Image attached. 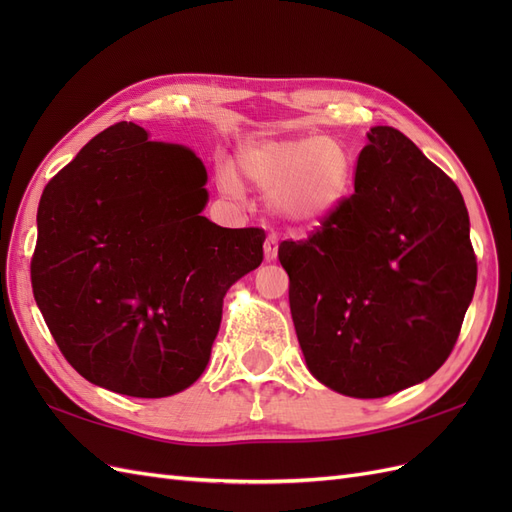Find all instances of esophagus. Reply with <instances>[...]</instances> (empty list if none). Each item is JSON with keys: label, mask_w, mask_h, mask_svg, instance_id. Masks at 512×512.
<instances>
[{"label": "esophagus", "mask_w": 512, "mask_h": 512, "mask_svg": "<svg viewBox=\"0 0 512 512\" xmlns=\"http://www.w3.org/2000/svg\"><path fill=\"white\" fill-rule=\"evenodd\" d=\"M277 247H280V243H277V237L275 235H269L267 241H265V258L271 262L277 258Z\"/></svg>", "instance_id": "1"}]
</instances>
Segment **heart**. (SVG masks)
Here are the masks:
<instances>
[{
    "instance_id": "heart-1",
    "label": "heart",
    "mask_w": 512,
    "mask_h": 512,
    "mask_svg": "<svg viewBox=\"0 0 512 512\" xmlns=\"http://www.w3.org/2000/svg\"><path fill=\"white\" fill-rule=\"evenodd\" d=\"M239 168L256 188L271 192L273 209L297 226L327 218L342 200L350 177L346 149L327 136L252 145L241 151ZM220 188L235 198L243 192L230 170L220 173Z\"/></svg>"
}]
</instances>
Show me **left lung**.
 I'll return each mask as SVG.
<instances>
[{
	"label": "left lung",
	"mask_w": 512,
	"mask_h": 512,
	"mask_svg": "<svg viewBox=\"0 0 512 512\" xmlns=\"http://www.w3.org/2000/svg\"><path fill=\"white\" fill-rule=\"evenodd\" d=\"M354 194L301 241H282L305 363L329 389L393 395L436 374L476 288L470 218L455 181L408 136L367 134Z\"/></svg>",
	"instance_id": "left-lung-1"
}]
</instances>
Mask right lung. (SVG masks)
Masks as SVG:
<instances>
[{"label":"right lung","instance_id":"obj_1","mask_svg":"<svg viewBox=\"0 0 512 512\" xmlns=\"http://www.w3.org/2000/svg\"><path fill=\"white\" fill-rule=\"evenodd\" d=\"M194 151L106 128L46 183L32 256L34 297L66 361L91 384L168 397L203 374L226 290L262 262V228L200 211Z\"/></svg>","mask_w":512,"mask_h":512}]
</instances>
